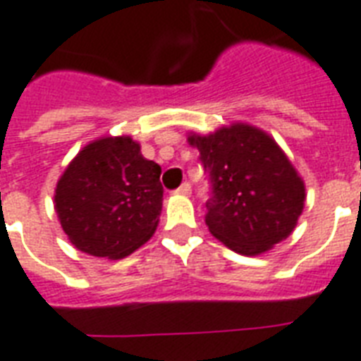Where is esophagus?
Listing matches in <instances>:
<instances>
[{
	"label": "esophagus",
	"mask_w": 361,
	"mask_h": 361,
	"mask_svg": "<svg viewBox=\"0 0 361 361\" xmlns=\"http://www.w3.org/2000/svg\"><path fill=\"white\" fill-rule=\"evenodd\" d=\"M176 192H178V195H183V197H187V195H189V192H191V183H181L180 187H178V189H176Z\"/></svg>",
	"instance_id": "1"
}]
</instances>
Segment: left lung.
Here are the masks:
<instances>
[{"label": "left lung", "mask_w": 361, "mask_h": 361, "mask_svg": "<svg viewBox=\"0 0 361 361\" xmlns=\"http://www.w3.org/2000/svg\"><path fill=\"white\" fill-rule=\"evenodd\" d=\"M212 183L206 225L242 255H259L293 233L305 208V181L274 137L246 123L212 134L189 132Z\"/></svg>", "instance_id": "8db88e82"}]
</instances>
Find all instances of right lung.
Segmentation results:
<instances>
[{"mask_svg":"<svg viewBox=\"0 0 361 361\" xmlns=\"http://www.w3.org/2000/svg\"><path fill=\"white\" fill-rule=\"evenodd\" d=\"M68 240L85 254L121 259L149 240L162 210L161 166L130 136H104L82 147L54 189Z\"/></svg>","mask_w":361,"mask_h":361,"instance_id":"add662e5","label":"right lung"}]
</instances>
